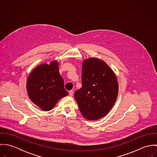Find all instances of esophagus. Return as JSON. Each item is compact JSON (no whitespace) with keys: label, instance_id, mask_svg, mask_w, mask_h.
I'll use <instances>...</instances> for the list:
<instances>
[{"label":"esophagus","instance_id":"34e87169","mask_svg":"<svg viewBox=\"0 0 157 157\" xmlns=\"http://www.w3.org/2000/svg\"><path fill=\"white\" fill-rule=\"evenodd\" d=\"M73 94H74V90H71L69 92V94L70 96H72L73 95Z\"/></svg>","mask_w":157,"mask_h":157}]
</instances>
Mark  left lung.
Masks as SVG:
<instances>
[{"label":"left lung","instance_id":"obj_1","mask_svg":"<svg viewBox=\"0 0 157 157\" xmlns=\"http://www.w3.org/2000/svg\"><path fill=\"white\" fill-rule=\"evenodd\" d=\"M82 87L74 93L79 109L89 120L105 117L118 95V85L112 69L103 61L88 59L83 62Z\"/></svg>","mask_w":157,"mask_h":157}]
</instances>
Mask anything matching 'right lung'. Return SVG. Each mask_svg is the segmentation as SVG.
Masks as SVG:
<instances>
[{"instance_id": "add662e5", "label": "right lung", "mask_w": 157, "mask_h": 157, "mask_svg": "<svg viewBox=\"0 0 157 157\" xmlns=\"http://www.w3.org/2000/svg\"><path fill=\"white\" fill-rule=\"evenodd\" d=\"M26 89L31 100L45 111L52 109L60 98L68 94L57 61L35 67L28 78Z\"/></svg>"}]
</instances>
